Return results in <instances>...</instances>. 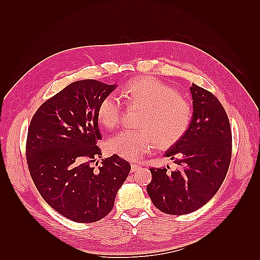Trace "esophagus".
<instances>
[{
  "mask_svg": "<svg viewBox=\"0 0 260 260\" xmlns=\"http://www.w3.org/2000/svg\"><path fill=\"white\" fill-rule=\"evenodd\" d=\"M142 168V165L141 164H132L131 165V170H132V172H135V171H137V170H140Z\"/></svg>",
  "mask_w": 260,
  "mask_h": 260,
  "instance_id": "1",
  "label": "esophagus"
}]
</instances>
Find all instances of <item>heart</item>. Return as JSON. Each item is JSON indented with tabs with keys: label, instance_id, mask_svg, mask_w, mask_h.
<instances>
[{
	"label": "heart",
	"instance_id": "obj_1",
	"mask_svg": "<svg viewBox=\"0 0 260 260\" xmlns=\"http://www.w3.org/2000/svg\"><path fill=\"white\" fill-rule=\"evenodd\" d=\"M128 107L142 108L139 131H121L107 141V150L127 159H139L152 151L156 143L169 147L182 140L189 131L193 108L189 101L172 87L152 77L134 78L121 88ZM121 105L114 95L104 97L97 107V118L103 126L118 125Z\"/></svg>",
	"mask_w": 260,
	"mask_h": 260
}]
</instances>
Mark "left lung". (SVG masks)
<instances>
[{"instance_id": "left-lung-1", "label": "left lung", "mask_w": 260, "mask_h": 260, "mask_svg": "<svg viewBox=\"0 0 260 260\" xmlns=\"http://www.w3.org/2000/svg\"><path fill=\"white\" fill-rule=\"evenodd\" d=\"M193 117L189 131L165 156L170 167L151 168L147 193L154 206L173 215L186 214L203 207L218 192L227 175L233 135L228 115L212 92L193 84Z\"/></svg>"}]
</instances>
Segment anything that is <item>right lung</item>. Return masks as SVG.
<instances>
[{"mask_svg":"<svg viewBox=\"0 0 260 260\" xmlns=\"http://www.w3.org/2000/svg\"><path fill=\"white\" fill-rule=\"evenodd\" d=\"M115 87L75 81L43 103L27 128L25 155L33 183L49 206L76 222L106 217L131 171L115 154L92 167L102 155L97 107Z\"/></svg>","mask_w":260,"mask_h":260,"instance_id":"obj_1","label":"right lung"}]
</instances>
